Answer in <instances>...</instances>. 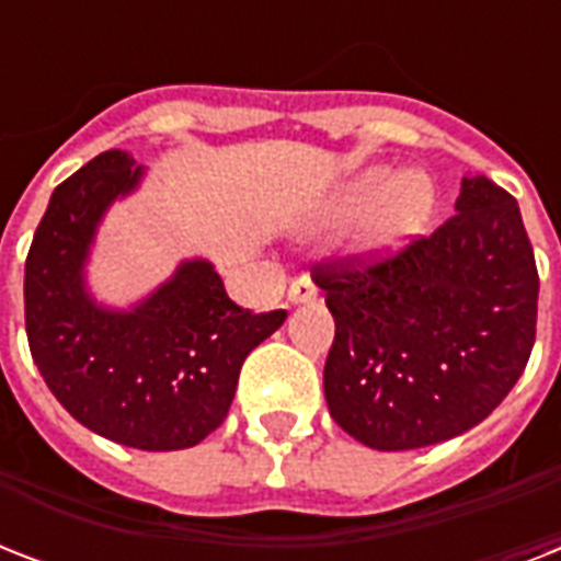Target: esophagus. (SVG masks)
Listing matches in <instances>:
<instances>
[{"mask_svg": "<svg viewBox=\"0 0 561 561\" xmlns=\"http://www.w3.org/2000/svg\"><path fill=\"white\" fill-rule=\"evenodd\" d=\"M288 299L294 306H308V302H314L317 299V285L311 282V276H299V279L290 282Z\"/></svg>", "mask_w": 561, "mask_h": 561, "instance_id": "obj_1", "label": "esophagus"}]
</instances>
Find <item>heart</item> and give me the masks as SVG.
I'll list each match as a JSON object with an SVG mask.
<instances>
[{
    "label": "heart",
    "instance_id": "b5f03b06",
    "mask_svg": "<svg viewBox=\"0 0 561 561\" xmlns=\"http://www.w3.org/2000/svg\"><path fill=\"white\" fill-rule=\"evenodd\" d=\"M388 197L373 211L367 229H364V247L367 250H396L425 227L434 209V188L422 174H404L392 178V171H367L364 178L350 188L352 206H367L382 194Z\"/></svg>",
    "mask_w": 561,
    "mask_h": 561
}]
</instances>
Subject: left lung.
I'll return each mask as SVG.
<instances>
[{
  "label": "left lung",
  "mask_w": 561,
  "mask_h": 561,
  "mask_svg": "<svg viewBox=\"0 0 561 561\" xmlns=\"http://www.w3.org/2000/svg\"><path fill=\"white\" fill-rule=\"evenodd\" d=\"M457 215L383 259L314 264L334 317L329 413L378 451L466 434L522 378L539 271L510 192L462 178Z\"/></svg>",
  "instance_id": "8db88e82"
}]
</instances>
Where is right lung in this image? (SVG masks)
Here are the masks:
<instances>
[{"mask_svg": "<svg viewBox=\"0 0 561 561\" xmlns=\"http://www.w3.org/2000/svg\"><path fill=\"white\" fill-rule=\"evenodd\" d=\"M142 174L127 151H104L55 188L25 259V332L43 381L83 427L180 451L227 419L241 364L288 311L236 306L206 259L180 264L130 311L99 306L83 264L107 206Z\"/></svg>", "mask_w": 561, "mask_h": 561, "instance_id": "obj_1", "label": "right lung"}]
</instances>
